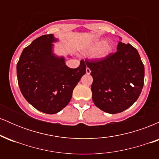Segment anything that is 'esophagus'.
Here are the masks:
<instances>
[{"label":"esophagus","mask_w":159,"mask_h":159,"mask_svg":"<svg viewBox=\"0 0 159 159\" xmlns=\"http://www.w3.org/2000/svg\"><path fill=\"white\" fill-rule=\"evenodd\" d=\"M91 72V70L90 68H88V67H87V69H86V73L87 74H90Z\"/></svg>","instance_id":"1"}]
</instances>
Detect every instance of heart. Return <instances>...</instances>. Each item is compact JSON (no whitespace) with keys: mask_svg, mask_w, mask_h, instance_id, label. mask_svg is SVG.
Listing matches in <instances>:
<instances>
[{"mask_svg":"<svg viewBox=\"0 0 159 159\" xmlns=\"http://www.w3.org/2000/svg\"><path fill=\"white\" fill-rule=\"evenodd\" d=\"M112 50L113 45L110 43H106L105 40L102 39L98 40L93 43L89 48L88 52H94L96 51V54H95V57L98 58V59H102L109 55L112 52Z\"/></svg>","mask_w":159,"mask_h":159,"instance_id":"1","label":"heart"}]
</instances>
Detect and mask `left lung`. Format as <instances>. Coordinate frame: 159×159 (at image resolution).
Returning a JSON list of instances; mask_svg holds the SVG:
<instances>
[{
  "label": "left lung",
  "mask_w": 159,
  "mask_h": 159,
  "mask_svg": "<svg viewBox=\"0 0 159 159\" xmlns=\"http://www.w3.org/2000/svg\"><path fill=\"white\" fill-rule=\"evenodd\" d=\"M116 50L102 59L84 62L93 78V101L108 114L123 112L132 106L144 84V66L137 49L119 42Z\"/></svg>",
  "instance_id": "left-lung-1"
}]
</instances>
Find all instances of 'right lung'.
I'll use <instances>...</instances> for the list:
<instances>
[{
  "label": "right lung",
  "mask_w": 159,
  "mask_h": 159,
  "mask_svg": "<svg viewBox=\"0 0 159 159\" xmlns=\"http://www.w3.org/2000/svg\"><path fill=\"white\" fill-rule=\"evenodd\" d=\"M53 34L38 37L23 50L17 63L20 90L25 99L38 111L48 114L61 111L68 105L72 91L86 73V64L71 69L64 57L53 54Z\"/></svg>",
  "instance_id": "obj_1"
}]
</instances>
